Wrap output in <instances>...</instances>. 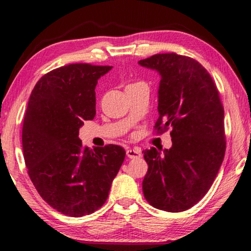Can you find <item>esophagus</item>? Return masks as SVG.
<instances>
[{
  "label": "esophagus",
  "mask_w": 251,
  "mask_h": 251,
  "mask_svg": "<svg viewBox=\"0 0 251 251\" xmlns=\"http://www.w3.org/2000/svg\"><path fill=\"white\" fill-rule=\"evenodd\" d=\"M126 155H127V157H128V158H130V159H136V158H141L142 157V152H141V151H138V150H127V151H126Z\"/></svg>",
  "instance_id": "1"
}]
</instances>
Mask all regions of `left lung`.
<instances>
[{
    "label": "left lung",
    "instance_id": "1",
    "mask_svg": "<svg viewBox=\"0 0 251 251\" xmlns=\"http://www.w3.org/2000/svg\"><path fill=\"white\" fill-rule=\"evenodd\" d=\"M138 64L160 75L155 129L172 127L173 145L143 151L146 201L157 209L185 211L205 196L226 151L224 107L217 87L201 63L176 53L156 54Z\"/></svg>",
    "mask_w": 251,
    "mask_h": 251
}]
</instances>
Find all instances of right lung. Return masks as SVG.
I'll return each mask as SVG.
<instances>
[{
    "label": "right lung",
    "instance_id": "right-lung-1",
    "mask_svg": "<svg viewBox=\"0 0 251 251\" xmlns=\"http://www.w3.org/2000/svg\"><path fill=\"white\" fill-rule=\"evenodd\" d=\"M112 66L77 63L42 76L25 112L22 144L28 176L41 197L71 217L104 205L125 158L117 145H82L79 128L96 114L95 87Z\"/></svg>",
    "mask_w": 251,
    "mask_h": 251
}]
</instances>
